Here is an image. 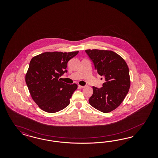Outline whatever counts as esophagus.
Here are the masks:
<instances>
[{"mask_svg":"<svg viewBox=\"0 0 158 158\" xmlns=\"http://www.w3.org/2000/svg\"><path fill=\"white\" fill-rule=\"evenodd\" d=\"M78 87H79V88H80V89H83V88H85V86H81V85H79Z\"/></svg>","mask_w":158,"mask_h":158,"instance_id":"esophagus-1","label":"esophagus"}]
</instances>
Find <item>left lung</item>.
Returning <instances> with one entry per match:
<instances>
[{
    "mask_svg": "<svg viewBox=\"0 0 158 158\" xmlns=\"http://www.w3.org/2000/svg\"><path fill=\"white\" fill-rule=\"evenodd\" d=\"M97 73L105 79L102 87L93 86L90 104L104 113L114 110L124 100L130 87L129 69L124 59L117 53L106 50H86Z\"/></svg>",
    "mask_w": 158,
    "mask_h": 158,
    "instance_id": "1",
    "label": "left lung"
}]
</instances>
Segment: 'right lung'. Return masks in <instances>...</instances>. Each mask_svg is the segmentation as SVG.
I'll list each match as a JSON object with an SVG mask.
<instances>
[{
	"label": "right lung",
	"mask_w": 158,
	"mask_h": 158,
	"mask_svg": "<svg viewBox=\"0 0 158 158\" xmlns=\"http://www.w3.org/2000/svg\"><path fill=\"white\" fill-rule=\"evenodd\" d=\"M78 53L45 52L31 59L25 81L32 100L41 110L55 113L69 104L77 85L67 84L58 77L67 72L68 61Z\"/></svg>",
	"instance_id": "obj_1"
}]
</instances>
